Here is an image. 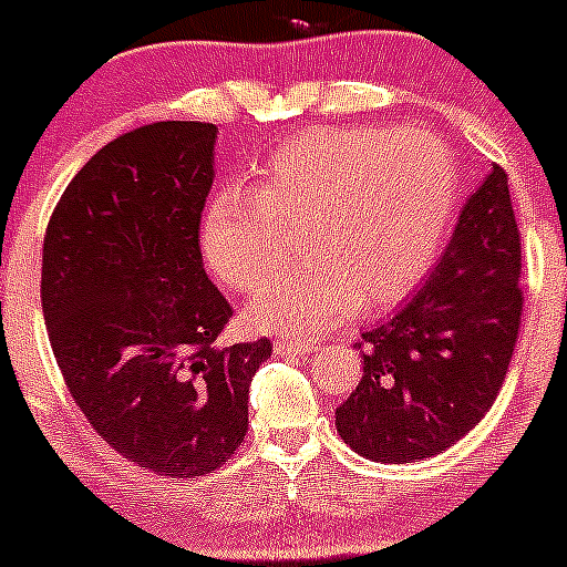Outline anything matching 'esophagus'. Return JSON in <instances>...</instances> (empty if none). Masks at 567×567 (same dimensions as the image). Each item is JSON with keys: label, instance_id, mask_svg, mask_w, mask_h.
Returning a JSON list of instances; mask_svg holds the SVG:
<instances>
[{"label": "esophagus", "instance_id": "34e87169", "mask_svg": "<svg viewBox=\"0 0 567 567\" xmlns=\"http://www.w3.org/2000/svg\"><path fill=\"white\" fill-rule=\"evenodd\" d=\"M313 343L308 341H295V338H281V341H276V352L281 354V358H302V354L313 352Z\"/></svg>", "mask_w": 567, "mask_h": 567}]
</instances>
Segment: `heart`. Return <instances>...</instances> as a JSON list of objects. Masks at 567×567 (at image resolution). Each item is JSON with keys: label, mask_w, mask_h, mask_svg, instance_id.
I'll return each mask as SVG.
<instances>
[{"label": "heart", "mask_w": 567, "mask_h": 567, "mask_svg": "<svg viewBox=\"0 0 567 567\" xmlns=\"http://www.w3.org/2000/svg\"><path fill=\"white\" fill-rule=\"evenodd\" d=\"M458 207V166L436 136L401 127H319L284 144L202 209L198 240L229 289H259L302 229L308 265L256 295V330L311 336L360 306L379 311L417 289Z\"/></svg>", "instance_id": "obj_1"}]
</instances>
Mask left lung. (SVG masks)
<instances>
[{
    "label": "left lung",
    "instance_id": "left-lung-1",
    "mask_svg": "<svg viewBox=\"0 0 567 567\" xmlns=\"http://www.w3.org/2000/svg\"><path fill=\"white\" fill-rule=\"evenodd\" d=\"M522 240L507 174L466 198L423 289L354 343L363 379L336 410L360 456L410 464L456 445L492 410L522 324Z\"/></svg>",
    "mask_w": 567,
    "mask_h": 567
}]
</instances>
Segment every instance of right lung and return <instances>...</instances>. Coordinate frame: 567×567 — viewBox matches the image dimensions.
Masks as SVG:
<instances>
[{"mask_svg":"<svg viewBox=\"0 0 567 567\" xmlns=\"http://www.w3.org/2000/svg\"><path fill=\"white\" fill-rule=\"evenodd\" d=\"M209 122H153L109 142L56 202L43 240L45 330L92 429L157 475L218 470L248 431L267 338L224 347L231 306L198 224L215 177Z\"/></svg>","mask_w":567,"mask_h":567,"instance_id":"add662e5","label":"right lung"}]
</instances>
